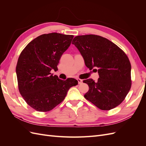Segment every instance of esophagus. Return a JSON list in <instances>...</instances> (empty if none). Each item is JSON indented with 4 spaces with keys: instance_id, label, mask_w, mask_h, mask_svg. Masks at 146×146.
I'll use <instances>...</instances> for the list:
<instances>
[{
    "instance_id": "obj_1",
    "label": "esophagus",
    "mask_w": 146,
    "mask_h": 146,
    "mask_svg": "<svg viewBox=\"0 0 146 146\" xmlns=\"http://www.w3.org/2000/svg\"><path fill=\"white\" fill-rule=\"evenodd\" d=\"M77 81H78V83L79 85H80V84H82L83 83V80H81V79H80V78H77Z\"/></svg>"
}]
</instances>
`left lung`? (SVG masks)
I'll return each instance as SVG.
<instances>
[{"mask_svg":"<svg viewBox=\"0 0 146 146\" xmlns=\"http://www.w3.org/2000/svg\"><path fill=\"white\" fill-rule=\"evenodd\" d=\"M72 44L80 52L85 65L98 71L97 82L84 80L89 91L84 96L102 110H110L120 105L130 90L131 64L122 49L108 39L95 35L75 37Z\"/></svg>","mask_w":146,"mask_h":146,"instance_id":"8db88e82","label":"left lung"}]
</instances>
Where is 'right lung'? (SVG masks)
I'll return each instance as SVG.
<instances>
[{"label":"right lung","instance_id":"right-lung-1","mask_svg":"<svg viewBox=\"0 0 146 146\" xmlns=\"http://www.w3.org/2000/svg\"><path fill=\"white\" fill-rule=\"evenodd\" d=\"M73 35L43 34L30 42L22 51L16 71L20 94L38 111H50L62 102L69 88L78 85L72 78L63 80L53 76L61 55L68 49Z\"/></svg>","mask_w":146,"mask_h":146}]
</instances>
